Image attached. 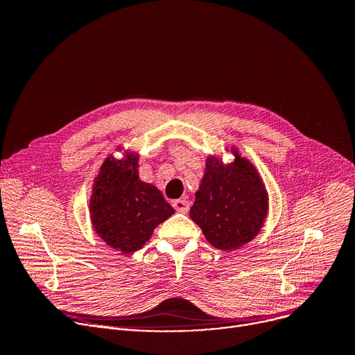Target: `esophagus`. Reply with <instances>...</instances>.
Here are the masks:
<instances>
[{
	"label": "esophagus",
	"mask_w": 355,
	"mask_h": 355,
	"mask_svg": "<svg viewBox=\"0 0 355 355\" xmlns=\"http://www.w3.org/2000/svg\"><path fill=\"white\" fill-rule=\"evenodd\" d=\"M173 207L180 213H187L189 209H190V203H189V200H186V198H178V200H174V202H173Z\"/></svg>",
	"instance_id": "1"
}]
</instances>
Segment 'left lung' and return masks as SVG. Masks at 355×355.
Segmentation results:
<instances>
[{
  "instance_id": "left-lung-1",
  "label": "left lung",
  "mask_w": 355,
  "mask_h": 355,
  "mask_svg": "<svg viewBox=\"0 0 355 355\" xmlns=\"http://www.w3.org/2000/svg\"><path fill=\"white\" fill-rule=\"evenodd\" d=\"M234 162L210 155L190 209L191 220L205 238L222 251L251 242L264 225L268 194L255 166L234 148Z\"/></svg>"
}]
</instances>
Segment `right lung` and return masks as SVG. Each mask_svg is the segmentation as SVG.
<instances>
[{
  "instance_id": "obj_1",
  "label": "right lung",
  "mask_w": 355,
  "mask_h": 355,
  "mask_svg": "<svg viewBox=\"0 0 355 355\" xmlns=\"http://www.w3.org/2000/svg\"><path fill=\"white\" fill-rule=\"evenodd\" d=\"M139 155L105 158L92 184L89 218L98 236L116 251L130 254L149 241L153 229L175 210L152 184L139 180Z\"/></svg>"
}]
</instances>
